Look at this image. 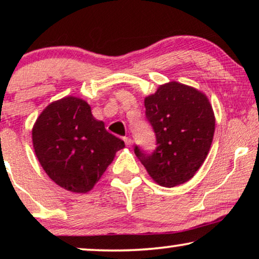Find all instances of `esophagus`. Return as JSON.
I'll list each match as a JSON object with an SVG mask.
<instances>
[{
  "label": "esophagus",
  "mask_w": 259,
  "mask_h": 259,
  "mask_svg": "<svg viewBox=\"0 0 259 259\" xmlns=\"http://www.w3.org/2000/svg\"><path fill=\"white\" fill-rule=\"evenodd\" d=\"M123 141H125L126 146H131V145L133 144V140L131 139V138H128V137H125V138H123Z\"/></svg>",
  "instance_id": "esophagus-1"
}]
</instances>
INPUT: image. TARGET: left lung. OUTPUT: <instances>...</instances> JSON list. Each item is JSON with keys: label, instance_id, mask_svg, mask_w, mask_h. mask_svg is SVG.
<instances>
[{"label": "left lung", "instance_id": "1", "mask_svg": "<svg viewBox=\"0 0 259 259\" xmlns=\"http://www.w3.org/2000/svg\"><path fill=\"white\" fill-rule=\"evenodd\" d=\"M145 115L157 147L134 153L155 183L165 187L184 184L203 165L214 133V114L206 95L179 82L162 84L145 99Z\"/></svg>", "mask_w": 259, "mask_h": 259}]
</instances>
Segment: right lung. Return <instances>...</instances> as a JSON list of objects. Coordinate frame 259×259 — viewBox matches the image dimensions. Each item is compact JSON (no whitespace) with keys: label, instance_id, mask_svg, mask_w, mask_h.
Wrapping results in <instances>:
<instances>
[{"label":"right lung","instance_id":"1","mask_svg":"<svg viewBox=\"0 0 259 259\" xmlns=\"http://www.w3.org/2000/svg\"><path fill=\"white\" fill-rule=\"evenodd\" d=\"M40 164L63 189L86 193L93 189L125 143L95 120L79 98L67 97L46 107L33 127Z\"/></svg>","mask_w":259,"mask_h":259}]
</instances>
